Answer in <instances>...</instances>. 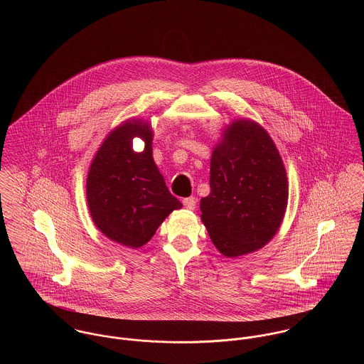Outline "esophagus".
<instances>
[{
  "instance_id": "esophagus-1",
  "label": "esophagus",
  "mask_w": 364,
  "mask_h": 364,
  "mask_svg": "<svg viewBox=\"0 0 364 364\" xmlns=\"http://www.w3.org/2000/svg\"><path fill=\"white\" fill-rule=\"evenodd\" d=\"M196 203H198V200H196V198H193V196L183 199V206L188 208V210H195Z\"/></svg>"
}]
</instances>
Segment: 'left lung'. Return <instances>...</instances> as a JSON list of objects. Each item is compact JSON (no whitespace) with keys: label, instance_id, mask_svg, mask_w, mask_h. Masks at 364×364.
<instances>
[{"label":"left lung","instance_id":"obj_1","mask_svg":"<svg viewBox=\"0 0 364 364\" xmlns=\"http://www.w3.org/2000/svg\"><path fill=\"white\" fill-rule=\"evenodd\" d=\"M210 189L200 218L224 257L255 252L274 237L289 183L279 150L259 123L237 119L223 129L210 159Z\"/></svg>","mask_w":364,"mask_h":364}]
</instances>
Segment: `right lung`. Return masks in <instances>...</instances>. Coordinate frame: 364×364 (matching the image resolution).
Here are the masks:
<instances>
[{"instance_id": "right-lung-1", "label": "right lung", "mask_w": 364, "mask_h": 364, "mask_svg": "<svg viewBox=\"0 0 364 364\" xmlns=\"http://www.w3.org/2000/svg\"><path fill=\"white\" fill-rule=\"evenodd\" d=\"M150 122L129 119L116 126L95 153L87 175V203L97 228L127 248L146 245L162 221L182 203L169 193L153 158ZM145 141L141 152L132 140Z\"/></svg>"}]
</instances>
